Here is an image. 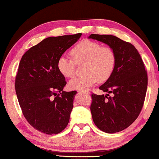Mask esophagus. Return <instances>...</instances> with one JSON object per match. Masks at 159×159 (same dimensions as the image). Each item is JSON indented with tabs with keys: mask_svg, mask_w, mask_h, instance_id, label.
Returning <instances> with one entry per match:
<instances>
[{
	"mask_svg": "<svg viewBox=\"0 0 159 159\" xmlns=\"http://www.w3.org/2000/svg\"><path fill=\"white\" fill-rule=\"evenodd\" d=\"M80 91H81V92H84V93H90L88 92V91H86V90H80Z\"/></svg>",
	"mask_w": 159,
	"mask_h": 159,
	"instance_id": "esophagus-1",
	"label": "esophagus"
}]
</instances>
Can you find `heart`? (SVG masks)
<instances>
[{"label": "heart", "mask_w": 159, "mask_h": 159, "mask_svg": "<svg viewBox=\"0 0 159 159\" xmlns=\"http://www.w3.org/2000/svg\"><path fill=\"white\" fill-rule=\"evenodd\" d=\"M71 55L72 58L64 55L58 58L57 68L60 73L65 77H72L76 74L77 64L84 62L83 69L86 73L69 81V87L72 90H87L98 81L105 82L114 70V51L95 41L84 40L78 43L71 50Z\"/></svg>", "instance_id": "1"}]
</instances>
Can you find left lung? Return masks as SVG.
I'll return each mask as SVG.
<instances>
[{
    "label": "left lung",
    "mask_w": 159,
    "mask_h": 159,
    "mask_svg": "<svg viewBox=\"0 0 159 159\" xmlns=\"http://www.w3.org/2000/svg\"><path fill=\"white\" fill-rule=\"evenodd\" d=\"M89 38L109 45L116 55L111 76L99 88L108 94L91 95L93 120L106 133L122 131L136 120L143 108L148 87L144 63L133 45L116 36L92 34Z\"/></svg>",
    "instance_id": "obj_1"
}]
</instances>
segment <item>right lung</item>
<instances>
[{
    "label": "right lung",
    "instance_id": "1",
    "mask_svg": "<svg viewBox=\"0 0 159 159\" xmlns=\"http://www.w3.org/2000/svg\"><path fill=\"white\" fill-rule=\"evenodd\" d=\"M81 35L45 38L30 48L19 63L15 80L19 106L30 125L45 134L59 133L69 123L77 91H63L66 82L57 61Z\"/></svg>",
    "mask_w": 159,
    "mask_h": 159
}]
</instances>
